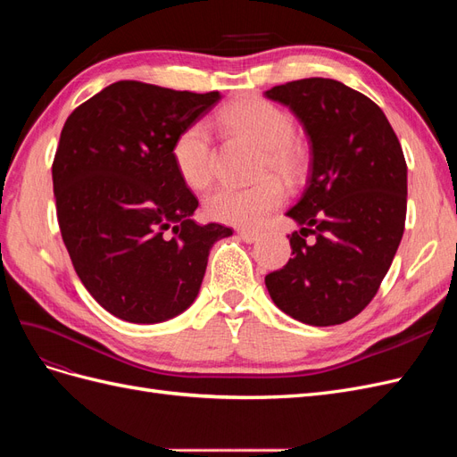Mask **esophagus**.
Listing matches in <instances>:
<instances>
[{
  "mask_svg": "<svg viewBox=\"0 0 457 457\" xmlns=\"http://www.w3.org/2000/svg\"><path fill=\"white\" fill-rule=\"evenodd\" d=\"M238 237H240V240L252 244V242H255L259 238V232L257 230H250V228H240L238 230Z\"/></svg>",
  "mask_w": 457,
  "mask_h": 457,
  "instance_id": "1",
  "label": "esophagus"
}]
</instances>
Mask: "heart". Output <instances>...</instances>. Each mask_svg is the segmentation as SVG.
I'll return each instance as SVG.
<instances>
[{
  "label": "heart",
  "mask_w": 457,
  "mask_h": 457,
  "mask_svg": "<svg viewBox=\"0 0 457 457\" xmlns=\"http://www.w3.org/2000/svg\"><path fill=\"white\" fill-rule=\"evenodd\" d=\"M217 121L225 131L244 137L261 148L257 177L262 179L250 187L220 185L213 188L204 200V212L217 223L257 227L286 200L282 183L267 175L274 173L294 181L303 171V156L292 143L294 120L261 96H245L220 110ZM171 160L177 175L190 188L210 185L215 152L204 123H190L175 137Z\"/></svg>",
  "instance_id": "heart-1"
}]
</instances>
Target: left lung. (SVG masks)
Wrapping results in <instances>:
<instances>
[{"instance_id":"8db88e82","label":"left lung","mask_w":457,"mask_h":457,"mask_svg":"<svg viewBox=\"0 0 457 457\" xmlns=\"http://www.w3.org/2000/svg\"><path fill=\"white\" fill-rule=\"evenodd\" d=\"M265 95L299 118L311 143L309 181L286 215L292 255L265 276L274 305L309 326L362 312L389 270L406 223L408 170L383 110L337 79L307 78Z\"/></svg>"}]
</instances>
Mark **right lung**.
I'll list each match as a JSON object with an SVG mask.
<instances>
[{"label": "right lung", "instance_id": "add662e5", "mask_svg": "<svg viewBox=\"0 0 457 457\" xmlns=\"http://www.w3.org/2000/svg\"><path fill=\"white\" fill-rule=\"evenodd\" d=\"M220 99L123 79L68 116L53 160L62 242L81 284L121 320L156 324L196 299L212 245L232 228L196 225L175 137Z\"/></svg>", "mask_w": 457, "mask_h": 457}]
</instances>
